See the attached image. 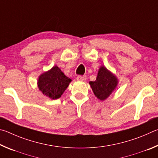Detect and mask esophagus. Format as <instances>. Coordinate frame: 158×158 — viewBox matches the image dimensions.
Returning a JSON list of instances; mask_svg holds the SVG:
<instances>
[{
  "label": "esophagus",
  "instance_id": "1",
  "mask_svg": "<svg viewBox=\"0 0 158 158\" xmlns=\"http://www.w3.org/2000/svg\"><path fill=\"white\" fill-rule=\"evenodd\" d=\"M85 79H86V76L85 75H79L77 77V79L78 80V81H85Z\"/></svg>",
  "mask_w": 158,
  "mask_h": 158
}]
</instances>
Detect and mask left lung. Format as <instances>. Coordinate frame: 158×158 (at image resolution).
<instances>
[{
    "label": "left lung",
    "mask_w": 158,
    "mask_h": 158,
    "mask_svg": "<svg viewBox=\"0 0 158 158\" xmlns=\"http://www.w3.org/2000/svg\"><path fill=\"white\" fill-rule=\"evenodd\" d=\"M89 84L95 95L101 100L107 98L116 89L118 80L105 67L102 66L98 71L97 79Z\"/></svg>",
    "instance_id": "1"
}]
</instances>
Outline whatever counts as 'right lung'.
<instances>
[{
	"label": "right lung",
	"instance_id": "right-lung-1",
	"mask_svg": "<svg viewBox=\"0 0 158 158\" xmlns=\"http://www.w3.org/2000/svg\"><path fill=\"white\" fill-rule=\"evenodd\" d=\"M70 81L71 79L67 77L58 67L55 66L41 74L37 84L43 94L54 100L60 97Z\"/></svg>",
	"mask_w": 158,
	"mask_h": 158
}]
</instances>
